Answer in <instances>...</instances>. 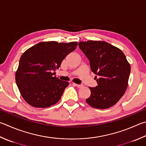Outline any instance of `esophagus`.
I'll use <instances>...</instances> for the list:
<instances>
[{
	"label": "esophagus",
	"mask_w": 146,
	"mask_h": 146,
	"mask_svg": "<svg viewBox=\"0 0 146 146\" xmlns=\"http://www.w3.org/2000/svg\"><path fill=\"white\" fill-rule=\"evenodd\" d=\"M72 85L74 86H77L78 88H82V86H83V85L82 84H77L76 83H72Z\"/></svg>",
	"instance_id": "1"
}]
</instances>
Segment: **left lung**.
<instances>
[{
    "instance_id": "obj_1",
    "label": "left lung",
    "mask_w": 146,
    "mask_h": 146,
    "mask_svg": "<svg viewBox=\"0 0 146 146\" xmlns=\"http://www.w3.org/2000/svg\"><path fill=\"white\" fill-rule=\"evenodd\" d=\"M78 46L90 61L97 86L90 87L91 95L86 99L90 106L104 109L115 105L128 86L130 65L119 49L104 41L80 42Z\"/></svg>"
}]
</instances>
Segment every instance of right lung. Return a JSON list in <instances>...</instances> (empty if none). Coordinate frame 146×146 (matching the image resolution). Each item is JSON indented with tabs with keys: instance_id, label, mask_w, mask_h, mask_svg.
<instances>
[{
	"instance_id": "add662e5",
	"label": "right lung",
	"mask_w": 146,
	"mask_h": 146,
	"mask_svg": "<svg viewBox=\"0 0 146 146\" xmlns=\"http://www.w3.org/2000/svg\"><path fill=\"white\" fill-rule=\"evenodd\" d=\"M77 44V42H42L22 54L16 72V82L29 105L46 108L60 100L68 82L57 78L54 71L58 69L65 57L75 50Z\"/></svg>"
}]
</instances>
